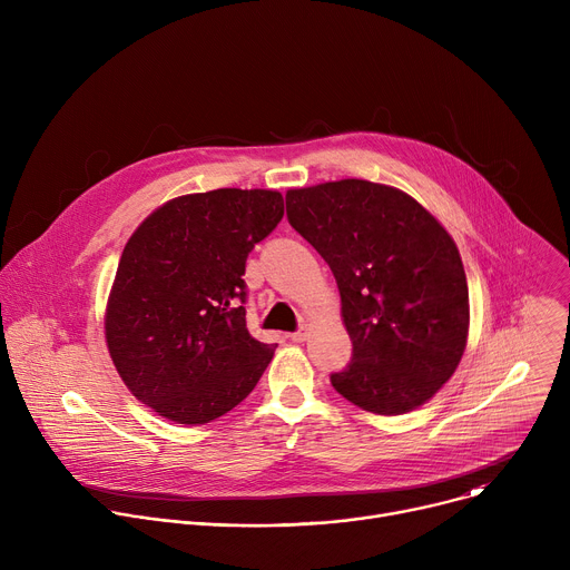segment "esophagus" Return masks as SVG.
<instances>
[{"label": "esophagus", "mask_w": 570, "mask_h": 570, "mask_svg": "<svg viewBox=\"0 0 570 570\" xmlns=\"http://www.w3.org/2000/svg\"><path fill=\"white\" fill-rule=\"evenodd\" d=\"M306 338H308V327H299L297 332L291 334V341H293V343H304Z\"/></svg>", "instance_id": "1"}]
</instances>
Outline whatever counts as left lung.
I'll list each match as a JSON object with an SVG mask.
<instances>
[{"instance_id":"1","label":"left lung","mask_w":570,"mask_h":570,"mask_svg":"<svg viewBox=\"0 0 570 570\" xmlns=\"http://www.w3.org/2000/svg\"><path fill=\"white\" fill-rule=\"evenodd\" d=\"M286 214L341 291L354 354L332 385L374 415L420 409L453 376L469 336L451 234L413 196L356 178L288 189Z\"/></svg>"}]
</instances>
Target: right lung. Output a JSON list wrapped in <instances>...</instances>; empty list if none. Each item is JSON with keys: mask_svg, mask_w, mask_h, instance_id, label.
Listing matches in <instances>:
<instances>
[{"mask_svg": "<svg viewBox=\"0 0 570 570\" xmlns=\"http://www.w3.org/2000/svg\"><path fill=\"white\" fill-rule=\"evenodd\" d=\"M284 216L273 189L178 196L128 238L106 306L126 387L176 424H207L246 399L275 347L246 327V259Z\"/></svg>", "mask_w": 570, "mask_h": 570, "instance_id": "right-lung-1", "label": "right lung"}]
</instances>
